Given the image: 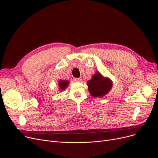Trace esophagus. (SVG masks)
<instances>
[{
  "label": "esophagus",
  "mask_w": 158,
  "mask_h": 158,
  "mask_svg": "<svg viewBox=\"0 0 158 158\" xmlns=\"http://www.w3.org/2000/svg\"><path fill=\"white\" fill-rule=\"evenodd\" d=\"M74 81L76 82H82V78H75Z\"/></svg>",
  "instance_id": "esophagus-1"
}]
</instances>
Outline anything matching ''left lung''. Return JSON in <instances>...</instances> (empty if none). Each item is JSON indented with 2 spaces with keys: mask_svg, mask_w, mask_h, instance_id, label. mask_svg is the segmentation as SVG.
<instances>
[{
  "mask_svg": "<svg viewBox=\"0 0 158 158\" xmlns=\"http://www.w3.org/2000/svg\"><path fill=\"white\" fill-rule=\"evenodd\" d=\"M87 83L89 94L95 98L103 97L109 93L113 85L112 81L108 78L103 77L99 72L95 73Z\"/></svg>",
  "mask_w": 158,
  "mask_h": 158,
  "instance_id": "8db88e82",
  "label": "left lung"
}]
</instances>
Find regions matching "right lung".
<instances>
[{"label": "right lung", "mask_w": 158, "mask_h": 158, "mask_svg": "<svg viewBox=\"0 0 158 158\" xmlns=\"http://www.w3.org/2000/svg\"><path fill=\"white\" fill-rule=\"evenodd\" d=\"M69 84V82L68 80H60L59 82V86L60 88V90H64L66 89V88L68 86Z\"/></svg>", "instance_id": "obj_1"}]
</instances>
